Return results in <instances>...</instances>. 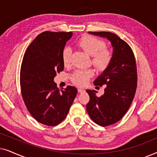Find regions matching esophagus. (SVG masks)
Wrapping results in <instances>:
<instances>
[{
  "label": "esophagus",
  "instance_id": "esophagus-1",
  "mask_svg": "<svg viewBox=\"0 0 157 157\" xmlns=\"http://www.w3.org/2000/svg\"><path fill=\"white\" fill-rule=\"evenodd\" d=\"M84 91H85L84 89H81V88H78V91L79 92V93H81V92H83Z\"/></svg>",
  "mask_w": 157,
  "mask_h": 157
}]
</instances>
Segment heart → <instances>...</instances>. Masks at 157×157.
<instances>
[{"mask_svg": "<svg viewBox=\"0 0 157 157\" xmlns=\"http://www.w3.org/2000/svg\"><path fill=\"white\" fill-rule=\"evenodd\" d=\"M78 46L91 56L92 64L100 71L106 69L112 60V53L106 47V43L92 36H84L78 40ZM72 50L70 47L64 48L62 59L65 66H68L71 61ZM94 75L93 69L78 70L73 74L71 80L74 84L83 86Z\"/></svg>", "mask_w": 157, "mask_h": 157, "instance_id": "obj_1", "label": "heart"}]
</instances>
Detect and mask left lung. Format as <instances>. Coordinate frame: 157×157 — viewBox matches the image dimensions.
I'll return each mask as SVG.
<instances>
[{
	"label": "left lung",
	"mask_w": 157,
	"mask_h": 157,
	"mask_svg": "<svg viewBox=\"0 0 157 157\" xmlns=\"http://www.w3.org/2000/svg\"><path fill=\"white\" fill-rule=\"evenodd\" d=\"M106 38L113 47L110 65L94 81V85L106 86L101 97L95 90H86L90 101L86 110L91 119L101 126L117 123L127 112L134 99L137 84L136 64L131 47L111 32H89Z\"/></svg>",
	"instance_id": "obj_1"
}]
</instances>
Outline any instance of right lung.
<instances>
[{"label": "right lung", "instance_id": "obj_1", "mask_svg": "<svg viewBox=\"0 0 157 157\" xmlns=\"http://www.w3.org/2000/svg\"><path fill=\"white\" fill-rule=\"evenodd\" d=\"M72 32L45 31L25 51L21 68L20 83L28 111L36 121L54 126L63 121L77 94L76 87L57 88L53 79L63 70L62 53Z\"/></svg>", "mask_w": 157, "mask_h": 157}]
</instances>
